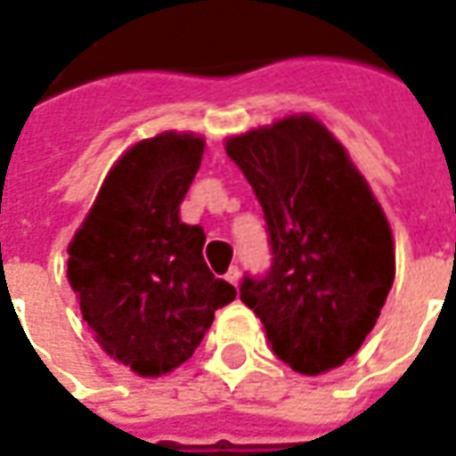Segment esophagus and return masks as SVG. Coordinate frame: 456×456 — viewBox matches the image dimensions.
Listing matches in <instances>:
<instances>
[{
  "mask_svg": "<svg viewBox=\"0 0 456 456\" xmlns=\"http://www.w3.org/2000/svg\"><path fill=\"white\" fill-rule=\"evenodd\" d=\"M229 281V283H232V286H237L239 283V266H232L227 271V276H224Z\"/></svg>",
  "mask_w": 456,
  "mask_h": 456,
  "instance_id": "1",
  "label": "esophagus"
}]
</instances>
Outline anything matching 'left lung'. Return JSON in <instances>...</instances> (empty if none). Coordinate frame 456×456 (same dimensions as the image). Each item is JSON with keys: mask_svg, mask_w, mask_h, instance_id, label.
<instances>
[{"mask_svg": "<svg viewBox=\"0 0 456 456\" xmlns=\"http://www.w3.org/2000/svg\"><path fill=\"white\" fill-rule=\"evenodd\" d=\"M266 219L271 268L244 276L241 303L293 371L317 376L359 352L388 297V219L346 151L313 117L227 139Z\"/></svg>", "mask_w": 456, "mask_h": 456, "instance_id": "1", "label": "left lung"}]
</instances>
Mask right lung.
<instances>
[{"label":"right lung","instance_id":"add662e5","mask_svg":"<svg viewBox=\"0 0 456 456\" xmlns=\"http://www.w3.org/2000/svg\"><path fill=\"white\" fill-rule=\"evenodd\" d=\"M202 151L200 136L175 131L131 146L68 247V281L85 322L139 376L188 362L215 310L237 297L202 258V227L178 217Z\"/></svg>","mask_w":456,"mask_h":456}]
</instances>
